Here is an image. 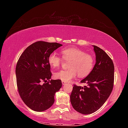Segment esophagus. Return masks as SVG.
I'll list each match as a JSON object with an SVG mask.
<instances>
[{"instance_id":"esophagus-1","label":"esophagus","mask_w":128,"mask_h":128,"mask_svg":"<svg viewBox=\"0 0 128 128\" xmlns=\"http://www.w3.org/2000/svg\"><path fill=\"white\" fill-rule=\"evenodd\" d=\"M62 85H66V82H65V81H62Z\"/></svg>"}]
</instances>
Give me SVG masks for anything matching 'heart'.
<instances>
[{
	"label": "heart",
	"instance_id": "obj_1",
	"mask_svg": "<svg viewBox=\"0 0 128 128\" xmlns=\"http://www.w3.org/2000/svg\"><path fill=\"white\" fill-rule=\"evenodd\" d=\"M62 59L69 60L66 70L56 72L54 76L56 79L68 82L78 74L80 78L88 75L94 66V58L90 54L76 48H69L61 52ZM48 62L53 68H58L62 62V58L55 53H52L48 56Z\"/></svg>",
	"mask_w": 128,
	"mask_h": 128
}]
</instances>
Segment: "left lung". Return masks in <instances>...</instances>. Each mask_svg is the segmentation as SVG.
<instances>
[{"instance_id": "1", "label": "left lung", "mask_w": 128, "mask_h": 128, "mask_svg": "<svg viewBox=\"0 0 128 128\" xmlns=\"http://www.w3.org/2000/svg\"><path fill=\"white\" fill-rule=\"evenodd\" d=\"M96 63L90 73L80 81L84 87L74 85L70 102L77 112L90 114L99 110L112 91L114 67L112 60L102 49L93 46Z\"/></svg>"}]
</instances>
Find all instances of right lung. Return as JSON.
I'll return each mask as SVG.
<instances>
[{
	"mask_svg": "<svg viewBox=\"0 0 128 128\" xmlns=\"http://www.w3.org/2000/svg\"><path fill=\"white\" fill-rule=\"evenodd\" d=\"M62 46L58 43L38 41L27 48L16 66L17 86L24 102L32 110L43 112L54 102V96L62 88L60 80L51 79L48 56ZM45 83L42 84V81Z\"/></svg>",
	"mask_w": 128,
	"mask_h": 128,
	"instance_id": "obj_1",
	"label": "right lung"
}]
</instances>
